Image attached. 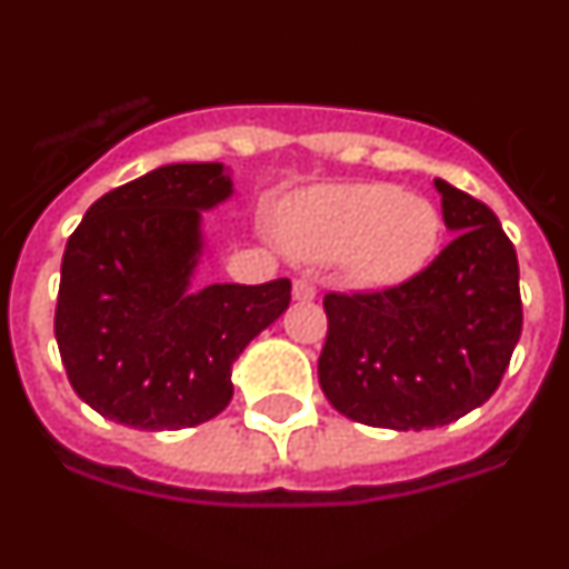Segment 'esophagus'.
<instances>
[{"instance_id":"1","label":"esophagus","mask_w":569,"mask_h":569,"mask_svg":"<svg viewBox=\"0 0 569 569\" xmlns=\"http://www.w3.org/2000/svg\"><path fill=\"white\" fill-rule=\"evenodd\" d=\"M315 295H318V289H315L312 280H307V277H298L292 283V298L300 300V303H309V300H315Z\"/></svg>"}]
</instances>
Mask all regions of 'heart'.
<instances>
[{
	"instance_id": "b5f03b06",
	"label": "heart",
	"mask_w": 569,
	"mask_h": 569,
	"mask_svg": "<svg viewBox=\"0 0 569 569\" xmlns=\"http://www.w3.org/2000/svg\"><path fill=\"white\" fill-rule=\"evenodd\" d=\"M280 240L309 262L341 260L358 289H393L431 262L442 240L439 208L385 181L321 184L280 211Z\"/></svg>"
}]
</instances>
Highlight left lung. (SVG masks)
Here are the masks:
<instances>
[{
    "instance_id": "obj_1",
    "label": "left lung",
    "mask_w": 569,
    "mask_h": 569,
    "mask_svg": "<svg viewBox=\"0 0 569 569\" xmlns=\"http://www.w3.org/2000/svg\"><path fill=\"white\" fill-rule=\"evenodd\" d=\"M433 184L457 237L431 266L393 289L323 298L318 381L361 425L422 431L466 417L498 390L520 338L515 246L489 204Z\"/></svg>"
}]
</instances>
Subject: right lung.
<instances>
[{"label":"right lung","mask_w":569,"mask_h":569,"mask_svg":"<svg viewBox=\"0 0 569 569\" xmlns=\"http://www.w3.org/2000/svg\"><path fill=\"white\" fill-rule=\"evenodd\" d=\"M233 193L217 161L109 190L66 242L54 336L71 388L112 422L193 428L228 408L231 365L289 309L292 283L193 289L202 211Z\"/></svg>","instance_id":"add662e5"}]
</instances>
